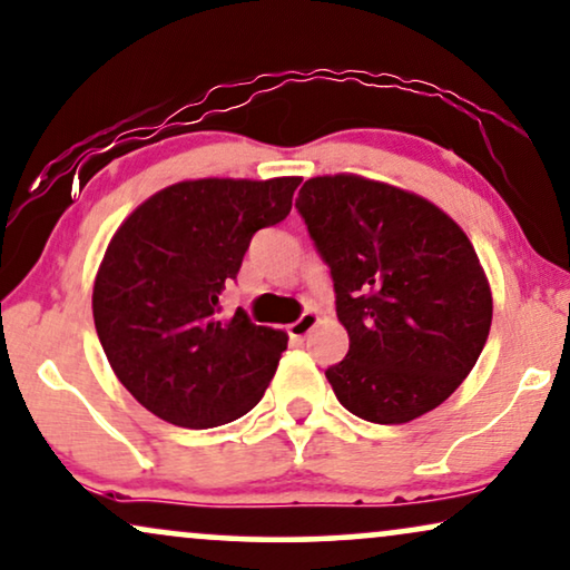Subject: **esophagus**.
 Masks as SVG:
<instances>
[{"label":"esophagus","instance_id":"1","mask_svg":"<svg viewBox=\"0 0 570 570\" xmlns=\"http://www.w3.org/2000/svg\"><path fill=\"white\" fill-rule=\"evenodd\" d=\"M316 324H320V314L306 312V314H301V320H295L291 327H287V332H291V337L303 340V337L308 335V332L316 327Z\"/></svg>","mask_w":570,"mask_h":570}]
</instances>
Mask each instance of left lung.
I'll return each mask as SVG.
<instances>
[{"mask_svg": "<svg viewBox=\"0 0 570 570\" xmlns=\"http://www.w3.org/2000/svg\"><path fill=\"white\" fill-rule=\"evenodd\" d=\"M295 209L335 283L351 348L327 380L374 424H405L455 393L492 324L469 235L440 206L361 175L303 183Z\"/></svg>", "mask_w": 570, "mask_h": 570, "instance_id": "left-lung-1", "label": "left lung"}]
</instances>
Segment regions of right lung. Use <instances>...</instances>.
<instances>
[{"instance_id": "1", "label": "right lung", "mask_w": 570, "mask_h": 570, "mask_svg": "<svg viewBox=\"0 0 570 570\" xmlns=\"http://www.w3.org/2000/svg\"><path fill=\"white\" fill-rule=\"evenodd\" d=\"M301 177H202L146 198L117 227L94 283L109 366L154 416L186 430L240 419L264 397L283 330L219 316L256 230L291 214Z\"/></svg>"}]
</instances>
